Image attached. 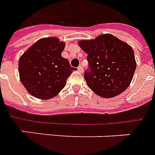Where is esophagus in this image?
Wrapping results in <instances>:
<instances>
[{"instance_id": "esophagus-1", "label": "esophagus", "mask_w": 155, "mask_h": 155, "mask_svg": "<svg viewBox=\"0 0 155 155\" xmlns=\"http://www.w3.org/2000/svg\"><path fill=\"white\" fill-rule=\"evenodd\" d=\"M78 70L80 73H82V72H83V67L80 65V66H78Z\"/></svg>"}]
</instances>
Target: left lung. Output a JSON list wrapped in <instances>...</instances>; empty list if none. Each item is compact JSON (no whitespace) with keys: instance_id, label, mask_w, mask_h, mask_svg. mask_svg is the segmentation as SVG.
Masks as SVG:
<instances>
[{"instance_id":"8db88e82","label":"left lung","mask_w":155,"mask_h":155,"mask_svg":"<svg viewBox=\"0 0 155 155\" xmlns=\"http://www.w3.org/2000/svg\"><path fill=\"white\" fill-rule=\"evenodd\" d=\"M78 45L87 54L89 64L84 78L96 95L110 98L126 90L137 68L134 51L128 44L104 34Z\"/></svg>"}]
</instances>
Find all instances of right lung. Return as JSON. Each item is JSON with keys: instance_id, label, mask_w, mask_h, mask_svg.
I'll list each match as a JSON object with an SVG mask.
<instances>
[{"instance_id": "right-lung-1", "label": "right lung", "mask_w": 155, "mask_h": 155, "mask_svg": "<svg viewBox=\"0 0 155 155\" xmlns=\"http://www.w3.org/2000/svg\"><path fill=\"white\" fill-rule=\"evenodd\" d=\"M65 44L56 38H42L20 57L18 72L24 87L36 98L48 100L65 87L76 68L61 56Z\"/></svg>"}]
</instances>
